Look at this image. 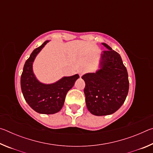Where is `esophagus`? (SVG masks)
<instances>
[{"label":"esophagus","mask_w":153,"mask_h":153,"mask_svg":"<svg viewBox=\"0 0 153 153\" xmlns=\"http://www.w3.org/2000/svg\"><path fill=\"white\" fill-rule=\"evenodd\" d=\"M78 73L79 74V76L82 77V75L85 73V70H84V69H79V70L78 71Z\"/></svg>","instance_id":"34e87169"}]
</instances>
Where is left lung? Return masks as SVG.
<instances>
[{
	"mask_svg": "<svg viewBox=\"0 0 153 153\" xmlns=\"http://www.w3.org/2000/svg\"><path fill=\"white\" fill-rule=\"evenodd\" d=\"M108 51L100 55L99 69L84 74V92L88 110L97 116L113 114L125 102L129 90L128 74L120 54L102 43Z\"/></svg>",
	"mask_w": 153,
	"mask_h": 153,
	"instance_id": "1",
	"label": "left lung"
}]
</instances>
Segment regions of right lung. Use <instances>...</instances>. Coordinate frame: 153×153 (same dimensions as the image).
<instances>
[{
    "mask_svg": "<svg viewBox=\"0 0 153 153\" xmlns=\"http://www.w3.org/2000/svg\"><path fill=\"white\" fill-rule=\"evenodd\" d=\"M49 42L46 40L34 49L25 61L21 76V88L25 101L30 107L41 114H55L64 105L67 92L79 78L78 74L63 77L53 84H43L38 81L33 71V63L36 56Z\"/></svg>",
    "mask_w": 153,
    "mask_h": 153,
    "instance_id": "1",
    "label": "right lung"
}]
</instances>
